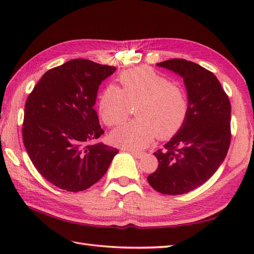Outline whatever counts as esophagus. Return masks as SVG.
Here are the masks:
<instances>
[{
  "label": "esophagus",
  "mask_w": 254,
  "mask_h": 254,
  "mask_svg": "<svg viewBox=\"0 0 254 254\" xmlns=\"http://www.w3.org/2000/svg\"><path fill=\"white\" fill-rule=\"evenodd\" d=\"M126 151H128V152H130L131 153L132 156H134L135 158H137V159H141L143 156H144V152H142V151H136V150H132V149H125Z\"/></svg>",
  "instance_id": "esophagus-1"
}]
</instances>
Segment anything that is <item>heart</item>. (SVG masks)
<instances>
[{
	"instance_id": "b5f03b06",
	"label": "heart",
	"mask_w": 254,
	"mask_h": 254,
	"mask_svg": "<svg viewBox=\"0 0 254 254\" xmlns=\"http://www.w3.org/2000/svg\"><path fill=\"white\" fill-rule=\"evenodd\" d=\"M121 89L109 84L98 99L101 118L109 127L124 123L135 107L137 120L115 129L113 141L128 149H143L158 136L170 139L179 131L189 112L186 90L146 66L123 72Z\"/></svg>"
}]
</instances>
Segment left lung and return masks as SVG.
Here are the masks:
<instances>
[{
    "mask_svg": "<svg viewBox=\"0 0 254 254\" xmlns=\"http://www.w3.org/2000/svg\"><path fill=\"white\" fill-rule=\"evenodd\" d=\"M183 78L189 112L164 150L153 152L158 168L147 177L161 194L181 195L209 180L224 162L231 142V104L212 72L186 59L157 64Z\"/></svg>",
    "mask_w": 254,
    "mask_h": 254,
    "instance_id": "obj_1",
    "label": "left lung"
}]
</instances>
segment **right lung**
I'll use <instances>...</instances> for the list:
<instances>
[{
  "label": "right lung",
  "mask_w": 254,
  "mask_h": 254,
  "mask_svg": "<svg viewBox=\"0 0 254 254\" xmlns=\"http://www.w3.org/2000/svg\"><path fill=\"white\" fill-rule=\"evenodd\" d=\"M114 71L73 59L45 72L26 99L23 143L37 171L61 190L89 189L119 152L93 143L104 134L94 110L98 86Z\"/></svg>",
  "instance_id": "obj_1"
}]
</instances>
